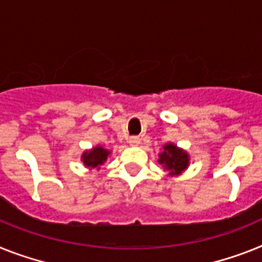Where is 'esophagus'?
I'll return each mask as SVG.
<instances>
[{"label": "esophagus", "instance_id": "obj_1", "mask_svg": "<svg viewBox=\"0 0 262 262\" xmlns=\"http://www.w3.org/2000/svg\"><path fill=\"white\" fill-rule=\"evenodd\" d=\"M140 141H141V140H140L138 137H136V136H133V137L129 138V144H130L132 146H136V145H138L140 144Z\"/></svg>", "mask_w": 262, "mask_h": 262}]
</instances>
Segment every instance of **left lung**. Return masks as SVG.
<instances>
[{
    "label": "left lung",
    "mask_w": 262,
    "mask_h": 262,
    "mask_svg": "<svg viewBox=\"0 0 262 262\" xmlns=\"http://www.w3.org/2000/svg\"><path fill=\"white\" fill-rule=\"evenodd\" d=\"M160 164H164L172 174H180L188 168L189 158L185 151H182L176 145L168 144L165 145L164 151L160 155Z\"/></svg>",
    "instance_id": "8db88e82"
}]
</instances>
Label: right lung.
<instances>
[{
    "mask_svg": "<svg viewBox=\"0 0 262 262\" xmlns=\"http://www.w3.org/2000/svg\"><path fill=\"white\" fill-rule=\"evenodd\" d=\"M107 156H109V151H107L106 149L97 146V148H94L93 150L85 151L82 155V161L86 166L97 168V166H100V165H102L106 161Z\"/></svg>",
    "mask_w": 262,
    "mask_h": 262,
    "instance_id": "add662e5",
    "label": "right lung"
}]
</instances>
